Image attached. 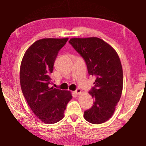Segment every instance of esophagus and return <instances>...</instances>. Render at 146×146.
Segmentation results:
<instances>
[{
	"instance_id": "obj_1",
	"label": "esophagus",
	"mask_w": 146,
	"mask_h": 146,
	"mask_svg": "<svg viewBox=\"0 0 146 146\" xmlns=\"http://www.w3.org/2000/svg\"><path fill=\"white\" fill-rule=\"evenodd\" d=\"M81 91H81L80 88H77L75 91H74V93H75L76 95H79V94L81 93Z\"/></svg>"
}]
</instances>
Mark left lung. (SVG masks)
Returning <instances> with one entry per match:
<instances>
[{
	"label": "left lung",
	"instance_id": "1",
	"mask_svg": "<svg viewBox=\"0 0 146 146\" xmlns=\"http://www.w3.org/2000/svg\"><path fill=\"white\" fill-rule=\"evenodd\" d=\"M84 60L88 74L95 76L90 94L95 99L86 110L85 119L93 124L106 122L112 117L119 102L123 88V71L117 53L97 37L73 38L69 41Z\"/></svg>",
	"mask_w": 146,
	"mask_h": 146
}]
</instances>
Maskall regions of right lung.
<instances>
[{
	"label": "right lung",
	"instance_id": "add662e5",
	"mask_svg": "<svg viewBox=\"0 0 146 146\" xmlns=\"http://www.w3.org/2000/svg\"><path fill=\"white\" fill-rule=\"evenodd\" d=\"M66 38H43L29 47L20 70L22 91L35 115L42 122L55 123L62 119L68 103L72 98L68 91L50 88L51 73Z\"/></svg>",
	"mask_w": 146,
	"mask_h": 146
}]
</instances>
